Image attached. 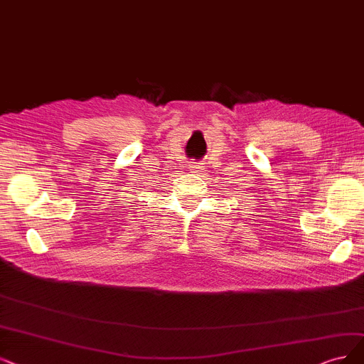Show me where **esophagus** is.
<instances>
[{"instance_id": "obj_1", "label": "esophagus", "mask_w": 364, "mask_h": 364, "mask_svg": "<svg viewBox=\"0 0 364 364\" xmlns=\"http://www.w3.org/2000/svg\"><path fill=\"white\" fill-rule=\"evenodd\" d=\"M187 169H189L191 172L200 173V172H204V164H198V161H191V164L187 165Z\"/></svg>"}]
</instances>
